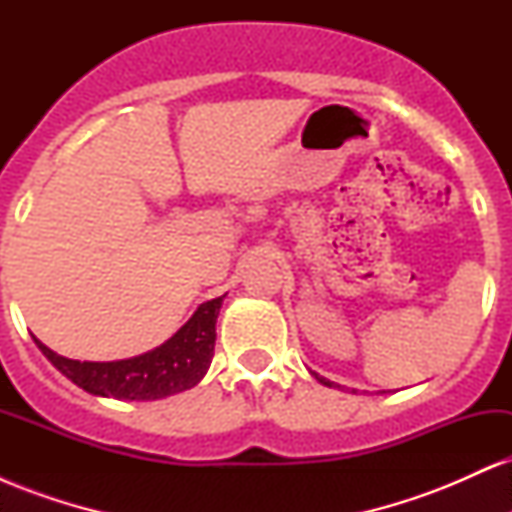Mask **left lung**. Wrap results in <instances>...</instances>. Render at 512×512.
<instances>
[{
    "label": "left lung",
    "mask_w": 512,
    "mask_h": 512,
    "mask_svg": "<svg viewBox=\"0 0 512 512\" xmlns=\"http://www.w3.org/2000/svg\"><path fill=\"white\" fill-rule=\"evenodd\" d=\"M313 375H315V380H317V383H320V385H325V387H339V385H334V383H332V380L322 378V375H317V373H313Z\"/></svg>",
    "instance_id": "obj_1"
}]
</instances>
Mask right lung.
<instances>
[{
	"mask_svg": "<svg viewBox=\"0 0 512 512\" xmlns=\"http://www.w3.org/2000/svg\"><path fill=\"white\" fill-rule=\"evenodd\" d=\"M223 298L226 296L199 305L195 315L168 342L122 361H74L55 354L40 339H33L52 366L81 390L98 397L151 402L190 390L207 375L214 358L216 317Z\"/></svg>",
	"mask_w": 512,
	"mask_h": 512,
	"instance_id": "1",
	"label": "right lung"
}]
</instances>
